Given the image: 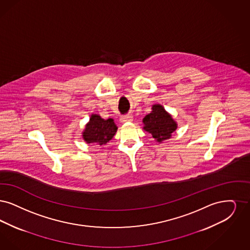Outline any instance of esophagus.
Instances as JSON below:
<instances>
[{
    "mask_svg": "<svg viewBox=\"0 0 250 250\" xmlns=\"http://www.w3.org/2000/svg\"><path fill=\"white\" fill-rule=\"evenodd\" d=\"M132 120H133V118H132V116H131V115H125V116H122V117L120 118V121H121L122 123L131 122Z\"/></svg>",
    "mask_w": 250,
    "mask_h": 250,
    "instance_id": "obj_1",
    "label": "esophagus"
}]
</instances>
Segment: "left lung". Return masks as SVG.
I'll return each instance as SVG.
<instances>
[{"label":"left lung","instance_id":"left-lung-1","mask_svg":"<svg viewBox=\"0 0 250 250\" xmlns=\"http://www.w3.org/2000/svg\"><path fill=\"white\" fill-rule=\"evenodd\" d=\"M143 129L152 134L159 143L171 138L172 133L177 128V124L172 116L166 112L161 104H154L152 111L143 119Z\"/></svg>","mask_w":250,"mask_h":250}]
</instances>
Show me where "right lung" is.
Segmentation results:
<instances>
[{"label":"right lung","instance_id":"obj_1","mask_svg":"<svg viewBox=\"0 0 250 250\" xmlns=\"http://www.w3.org/2000/svg\"><path fill=\"white\" fill-rule=\"evenodd\" d=\"M117 130L118 127L113 119L105 120L97 114H92L82 132V136L87 144L104 146L114 137Z\"/></svg>","mask_w":250,"mask_h":250}]
</instances>
